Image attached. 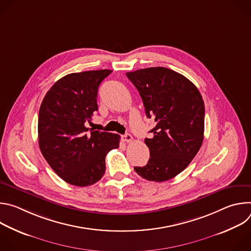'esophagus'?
<instances>
[{
  "instance_id": "34e87169",
  "label": "esophagus",
  "mask_w": 251,
  "mask_h": 251,
  "mask_svg": "<svg viewBox=\"0 0 251 251\" xmlns=\"http://www.w3.org/2000/svg\"><path fill=\"white\" fill-rule=\"evenodd\" d=\"M122 140L124 142H132L133 141V137L130 134H125L122 136Z\"/></svg>"
}]
</instances>
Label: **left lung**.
Listing matches in <instances>:
<instances>
[{
    "instance_id": "obj_1",
    "label": "left lung",
    "mask_w": 251,
    "mask_h": 251,
    "mask_svg": "<svg viewBox=\"0 0 251 251\" xmlns=\"http://www.w3.org/2000/svg\"><path fill=\"white\" fill-rule=\"evenodd\" d=\"M140 93L148 118L156 122L146 138L150 159L134 167L142 177L165 182L183 172L198 154L203 140L204 103L184 75L166 67H149L126 74Z\"/></svg>"
}]
</instances>
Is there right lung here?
Here are the masks:
<instances>
[{
	"label": "right lung",
	"mask_w": 251,
	"mask_h": 251,
	"mask_svg": "<svg viewBox=\"0 0 251 251\" xmlns=\"http://www.w3.org/2000/svg\"><path fill=\"white\" fill-rule=\"evenodd\" d=\"M109 69L70 74L46 94L39 113V145L51 169L66 183L86 187L105 173V157L119 147L120 136L89 131L98 110L97 92Z\"/></svg>",
	"instance_id": "obj_1"
}]
</instances>
